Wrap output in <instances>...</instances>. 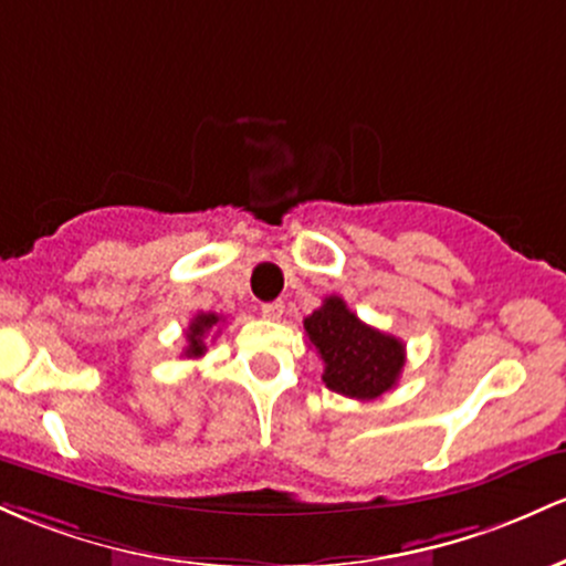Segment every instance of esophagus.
<instances>
[{
    "instance_id": "34e87169",
    "label": "esophagus",
    "mask_w": 566,
    "mask_h": 566,
    "mask_svg": "<svg viewBox=\"0 0 566 566\" xmlns=\"http://www.w3.org/2000/svg\"><path fill=\"white\" fill-rule=\"evenodd\" d=\"M283 310H285L283 302H266V304H262V315L270 317V321H277V317L283 315Z\"/></svg>"
}]
</instances>
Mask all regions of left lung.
I'll return each instance as SVG.
<instances>
[{
	"label": "left lung",
	"instance_id": "1",
	"mask_svg": "<svg viewBox=\"0 0 566 566\" xmlns=\"http://www.w3.org/2000/svg\"><path fill=\"white\" fill-rule=\"evenodd\" d=\"M304 332L321 355L328 390L355 401H374L398 385L406 364L403 342L366 326L342 296H326L313 315L304 317Z\"/></svg>",
	"mask_w": 566,
	"mask_h": 566
}]
</instances>
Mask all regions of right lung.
I'll list each match as a JSON object with an SVG mask.
<instances>
[{
	"instance_id": "obj_1",
	"label": "right lung",
	"mask_w": 566,
	"mask_h": 566,
	"mask_svg": "<svg viewBox=\"0 0 566 566\" xmlns=\"http://www.w3.org/2000/svg\"><path fill=\"white\" fill-rule=\"evenodd\" d=\"M216 323H221V315L216 313H198L192 317V323H189L187 328V350H184L187 358H200V355H206V336L211 328H216Z\"/></svg>"
}]
</instances>
